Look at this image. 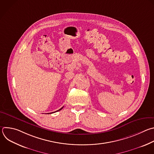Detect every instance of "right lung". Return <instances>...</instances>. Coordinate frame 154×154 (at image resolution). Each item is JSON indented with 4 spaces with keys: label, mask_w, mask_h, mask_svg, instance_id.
I'll use <instances>...</instances> for the list:
<instances>
[{
    "label": "right lung",
    "mask_w": 154,
    "mask_h": 154,
    "mask_svg": "<svg viewBox=\"0 0 154 154\" xmlns=\"http://www.w3.org/2000/svg\"><path fill=\"white\" fill-rule=\"evenodd\" d=\"M63 108V107H62V108H60V109H59V110H58V111H55V112H51V113H48V114H52V113H54V112H57V111H60V110H61V109H62V108Z\"/></svg>",
    "instance_id": "add662e5"
}]
</instances>
